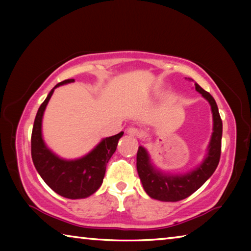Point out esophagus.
I'll return each instance as SVG.
<instances>
[{"mask_svg": "<svg viewBox=\"0 0 251 251\" xmlns=\"http://www.w3.org/2000/svg\"><path fill=\"white\" fill-rule=\"evenodd\" d=\"M127 133H128L130 136H134V137H142V130L138 129L137 127H129L128 129H127Z\"/></svg>", "mask_w": 251, "mask_h": 251, "instance_id": "esophagus-1", "label": "esophagus"}]
</instances>
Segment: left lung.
Listing matches in <instances>:
<instances>
[{
  "mask_svg": "<svg viewBox=\"0 0 251 251\" xmlns=\"http://www.w3.org/2000/svg\"><path fill=\"white\" fill-rule=\"evenodd\" d=\"M196 91L209 101L214 118V131L208 147V155L201 166L186 175L169 176L151 166L150 156L144 147H138L137 151V172L142 184L148 196L161 201H178L189 197L197 189L205 184L217 168L222 154L223 122L220 118L217 104L209 93L195 83Z\"/></svg>",
  "mask_w": 251,
  "mask_h": 251,
  "instance_id": "left-lung-1",
  "label": "left lung"
}]
</instances>
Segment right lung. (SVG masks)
Listing matches in <instances>:
<instances>
[{
  "instance_id": "1",
  "label": "right lung",
  "mask_w": 251,
  "mask_h": 251,
  "mask_svg": "<svg viewBox=\"0 0 251 251\" xmlns=\"http://www.w3.org/2000/svg\"><path fill=\"white\" fill-rule=\"evenodd\" d=\"M72 82H74L73 78L55 85L40 106L33 125L31 154L34 166L50 189L65 198L79 199L91 196L100 188L105 176L106 165L115 152L118 141L124 133L121 131L103 139L83 158L64 160L54 155L42 138V117L55 88Z\"/></svg>"
}]
</instances>
